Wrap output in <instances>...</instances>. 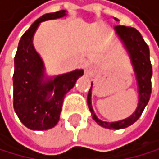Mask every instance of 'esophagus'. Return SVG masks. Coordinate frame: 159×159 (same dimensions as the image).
Returning <instances> with one entry per match:
<instances>
[{
  "label": "esophagus",
  "instance_id": "34e87169",
  "mask_svg": "<svg viewBox=\"0 0 159 159\" xmlns=\"http://www.w3.org/2000/svg\"><path fill=\"white\" fill-rule=\"evenodd\" d=\"M93 66L90 64H86L84 66V73L86 75H90L93 74Z\"/></svg>",
  "mask_w": 159,
  "mask_h": 159
}]
</instances>
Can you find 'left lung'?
Returning <instances> with one entry per match:
<instances>
[{"mask_svg":"<svg viewBox=\"0 0 159 159\" xmlns=\"http://www.w3.org/2000/svg\"><path fill=\"white\" fill-rule=\"evenodd\" d=\"M116 20H118L116 19ZM116 33L120 37L123 46L126 48L134 66V70L137 83V92H139V104L135 111L129 117L116 122L102 121L95 116L92 106V86L88 93V104L93 120L100 126L108 129H121L134 123L141 116L146 104L148 103L151 94V75H152V66L149 59V48L141 37L140 33L134 28L116 25Z\"/></svg>","mask_w":159,"mask_h":159,"instance_id":"left-lung-1","label":"left lung"}]
</instances>
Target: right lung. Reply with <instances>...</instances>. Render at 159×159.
<instances>
[{
	"label": "right lung",
	"instance_id": "1",
	"mask_svg": "<svg viewBox=\"0 0 159 159\" xmlns=\"http://www.w3.org/2000/svg\"><path fill=\"white\" fill-rule=\"evenodd\" d=\"M66 11L42 16L20 38L15 57L14 108L20 120L33 130H47L60 120L62 102L74 88L83 70L48 78L43 60L33 45V38L42 22L61 19Z\"/></svg>",
	"mask_w": 159,
	"mask_h": 159
}]
</instances>
